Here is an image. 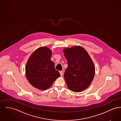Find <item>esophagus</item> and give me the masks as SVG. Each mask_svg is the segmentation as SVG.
<instances>
[{"mask_svg": "<svg viewBox=\"0 0 121 121\" xmlns=\"http://www.w3.org/2000/svg\"><path fill=\"white\" fill-rule=\"evenodd\" d=\"M59 73H60L61 76H63V71H60L59 72Z\"/></svg>", "mask_w": 121, "mask_h": 121, "instance_id": "34e87169", "label": "esophagus"}]
</instances>
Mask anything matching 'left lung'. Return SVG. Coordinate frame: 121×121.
Listing matches in <instances>:
<instances>
[{
  "instance_id": "left-lung-1",
  "label": "left lung",
  "mask_w": 121,
  "mask_h": 121,
  "mask_svg": "<svg viewBox=\"0 0 121 121\" xmlns=\"http://www.w3.org/2000/svg\"><path fill=\"white\" fill-rule=\"evenodd\" d=\"M68 68L64 77L70 90L75 92L84 90L91 84L95 75V67L86 51L80 46L63 50Z\"/></svg>"
}]
</instances>
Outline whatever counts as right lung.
<instances>
[{
    "label": "right lung",
    "instance_id": "1",
    "mask_svg": "<svg viewBox=\"0 0 121 121\" xmlns=\"http://www.w3.org/2000/svg\"><path fill=\"white\" fill-rule=\"evenodd\" d=\"M52 51L46 47L38 48L30 56L26 65V75L35 88L44 90L49 88L60 74L51 60Z\"/></svg>",
    "mask_w": 121,
    "mask_h": 121
}]
</instances>
